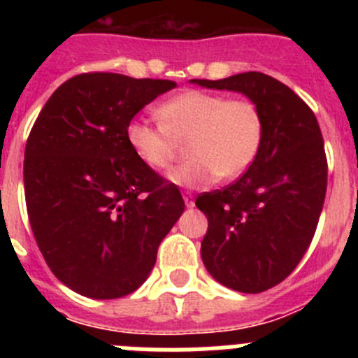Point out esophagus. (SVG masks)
<instances>
[{
	"instance_id": "obj_1",
	"label": "esophagus",
	"mask_w": 358,
	"mask_h": 358,
	"mask_svg": "<svg viewBox=\"0 0 358 358\" xmlns=\"http://www.w3.org/2000/svg\"><path fill=\"white\" fill-rule=\"evenodd\" d=\"M185 204H186V208H194L195 206V201H194V195L192 194H185Z\"/></svg>"
}]
</instances>
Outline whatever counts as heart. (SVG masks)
Returning a JSON list of instances; mask_svg holds the SVG:
<instances>
[{"instance_id":"obj_1","label":"heart","mask_w":358,"mask_h":358,"mask_svg":"<svg viewBox=\"0 0 358 358\" xmlns=\"http://www.w3.org/2000/svg\"><path fill=\"white\" fill-rule=\"evenodd\" d=\"M161 123L134 118L125 138L134 156L152 170L169 169L177 141L188 138L185 164L169 176L182 188H206L222 179H236L255 163L264 143L262 110L245 98H227L210 91H182L156 109Z\"/></svg>"}]
</instances>
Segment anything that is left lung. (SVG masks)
<instances>
[{"instance_id":"8db88e82","label":"left lung","mask_w":358,"mask_h":358,"mask_svg":"<svg viewBox=\"0 0 358 358\" xmlns=\"http://www.w3.org/2000/svg\"><path fill=\"white\" fill-rule=\"evenodd\" d=\"M189 82L245 94L264 116V143L248 172L195 201L208 218V273L236 292H264L292 273L314 238L328 177L321 129L301 98L265 73Z\"/></svg>"}]
</instances>
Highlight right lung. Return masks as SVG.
<instances>
[{
    "mask_svg": "<svg viewBox=\"0 0 358 358\" xmlns=\"http://www.w3.org/2000/svg\"><path fill=\"white\" fill-rule=\"evenodd\" d=\"M176 82L82 73L59 85L24 148V197L44 260L93 299L134 292L185 211L179 189L145 166L127 123Z\"/></svg>",
    "mask_w": 358,
    "mask_h": 358,
    "instance_id": "1",
    "label": "right lung"
}]
</instances>
